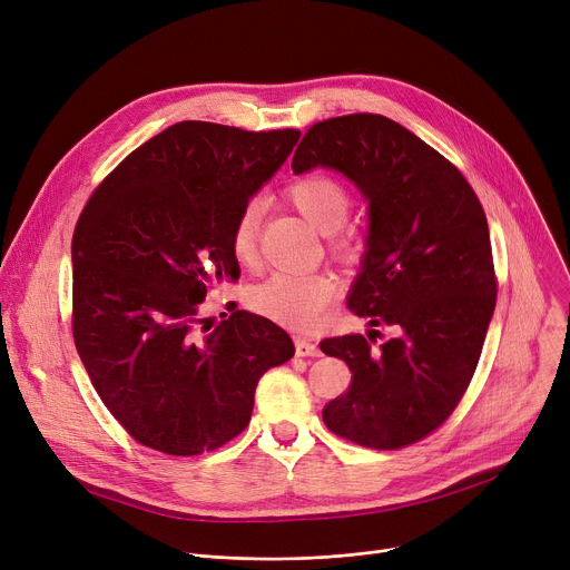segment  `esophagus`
I'll return each instance as SVG.
<instances>
[{"instance_id":"esophagus-1","label":"esophagus","mask_w":570,"mask_h":570,"mask_svg":"<svg viewBox=\"0 0 570 570\" xmlns=\"http://www.w3.org/2000/svg\"><path fill=\"white\" fill-rule=\"evenodd\" d=\"M295 353L301 357H318L321 355V348L314 340H307V337H295Z\"/></svg>"}]
</instances>
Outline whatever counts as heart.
<instances>
[{
  "label": "heart",
  "mask_w": 570,
  "mask_h": 570,
  "mask_svg": "<svg viewBox=\"0 0 570 570\" xmlns=\"http://www.w3.org/2000/svg\"><path fill=\"white\" fill-rule=\"evenodd\" d=\"M288 196L295 207L323 233L337 230L346 222L351 207L346 187L331 175H307L295 179L288 187ZM263 213L265 205L261 198H252L237 213L230 230V252L237 263H256ZM337 291L340 282L325 269H318V273L277 269V273L252 288L249 301L252 307L267 318L297 327V331H309L321 321Z\"/></svg>",
  "instance_id": "b5f03b06"
}]
</instances>
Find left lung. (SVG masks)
I'll return each mask as SVG.
<instances>
[{"label": "left lung", "mask_w": 570, "mask_h": 570, "mask_svg": "<svg viewBox=\"0 0 570 570\" xmlns=\"http://www.w3.org/2000/svg\"><path fill=\"white\" fill-rule=\"evenodd\" d=\"M291 168L335 170L365 198L367 239L348 307L397 331L379 348L357 333L321 342L351 370L346 395L323 409V423L379 451L421 441L462 400L494 314L481 200L451 161L383 115L314 125Z\"/></svg>", "instance_id": "8db88e82"}]
</instances>
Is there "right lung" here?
<instances>
[{"mask_svg": "<svg viewBox=\"0 0 570 570\" xmlns=\"http://www.w3.org/2000/svg\"><path fill=\"white\" fill-rule=\"evenodd\" d=\"M301 131L179 122L119 164L78 219L73 340L108 411L168 455L215 451L249 425L258 379L295 346L269 318L200 324L213 286L239 279L230 230Z\"/></svg>", "mask_w": 570, "mask_h": 570, "instance_id": "obj_1", "label": "right lung"}]
</instances>
